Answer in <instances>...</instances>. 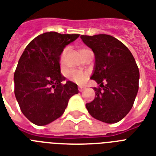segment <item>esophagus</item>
<instances>
[{
	"instance_id": "obj_1",
	"label": "esophagus",
	"mask_w": 156,
	"mask_h": 156,
	"mask_svg": "<svg viewBox=\"0 0 156 156\" xmlns=\"http://www.w3.org/2000/svg\"><path fill=\"white\" fill-rule=\"evenodd\" d=\"M78 90L80 91V92H82V91L84 90V87H78Z\"/></svg>"
}]
</instances>
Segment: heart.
<instances>
[{
    "label": "heart",
    "instance_id": "obj_1",
    "mask_svg": "<svg viewBox=\"0 0 156 156\" xmlns=\"http://www.w3.org/2000/svg\"><path fill=\"white\" fill-rule=\"evenodd\" d=\"M88 49H85V48H82V49H79V53H80L81 55L84 54L85 52L87 51ZM66 50H64V51L62 53L60 57V64L61 66H63L64 64V58H65L66 55ZM87 74L86 73L82 71H78V70H73L69 73V79L73 82H74L77 84H82L84 83L85 81L87 80Z\"/></svg>",
    "mask_w": 156,
    "mask_h": 156
}]
</instances>
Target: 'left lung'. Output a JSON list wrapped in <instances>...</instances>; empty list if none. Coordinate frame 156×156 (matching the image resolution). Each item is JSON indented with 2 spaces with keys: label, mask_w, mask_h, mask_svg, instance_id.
<instances>
[{
  "label": "left lung",
  "mask_w": 156,
  "mask_h": 156,
  "mask_svg": "<svg viewBox=\"0 0 156 156\" xmlns=\"http://www.w3.org/2000/svg\"><path fill=\"white\" fill-rule=\"evenodd\" d=\"M81 38L94 54L90 79L100 87L94 88L96 97L86 104L87 111L103 122H119L132 108L139 90L140 71L135 58L123 43L111 35H82Z\"/></svg>",
  "instance_id": "1"
}]
</instances>
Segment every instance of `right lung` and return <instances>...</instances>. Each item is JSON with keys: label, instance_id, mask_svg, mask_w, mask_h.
Instances as JSON below:
<instances>
[{"label": "right lung", "instance_id": "right-lung-1", "mask_svg": "<svg viewBox=\"0 0 156 156\" xmlns=\"http://www.w3.org/2000/svg\"><path fill=\"white\" fill-rule=\"evenodd\" d=\"M79 34L47 32L25 47L14 73V93L21 112L30 122L45 126L63 115L69 99L78 93L71 81L61 74L63 49Z\"/></svg>", "mask_w": 156, "mask_h": 156}]
</instances>
